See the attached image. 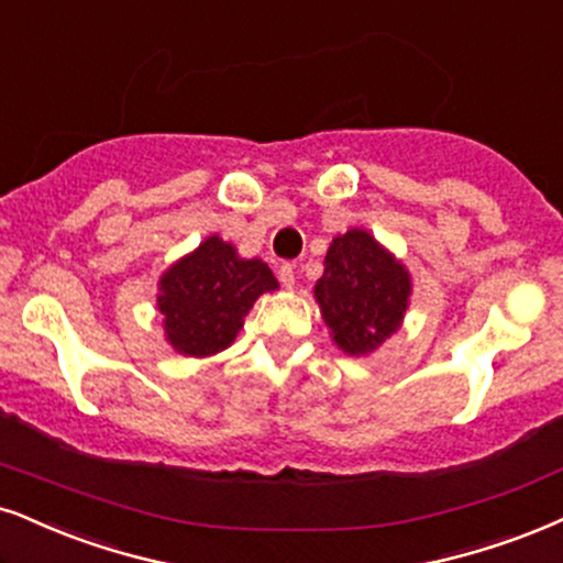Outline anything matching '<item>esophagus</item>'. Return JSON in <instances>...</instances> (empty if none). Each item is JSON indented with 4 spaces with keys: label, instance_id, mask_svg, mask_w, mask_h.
Segmentation results:
<instances>
[{
    "label": "esophagus",
    "instance_id": "1",
    "mask_svg": "<svg viewBox=\"0 0 563 563\" xmlns=\"http://www.w3.org/2000/svg\"><path fill=\"white\" fill-rule=\"evenodd\" d=\"M279 282L284 289H292L295 287V268L289 266V263H284V266H279Z\"/></svg>",
    "mask_w": 563,
    "mask_h": 563
}]
</instances>
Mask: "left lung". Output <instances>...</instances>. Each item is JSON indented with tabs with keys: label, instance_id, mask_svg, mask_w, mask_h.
<instances>
[{
	"label": "left lung",
	"instance_id": "obj_1",
	"mask_svg": "<svg viewBox=\"0 0 563 563\" xmlns=\"http://www.w3.org/2000/svg\"><path fill=\"white\" fill-rule=\"evenodd\" d=\"M313 295L339 350L365 357L401 329L412 276L391 250L355 227L331 242Z\"/></svg>",
	"mask_w": 563,
	"mask_h": 563
}]
</instances>
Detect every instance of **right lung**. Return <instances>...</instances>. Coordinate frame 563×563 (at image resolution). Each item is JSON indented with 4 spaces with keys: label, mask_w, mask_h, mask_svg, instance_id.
Masks as SVG:
<instances>
[{
    "label": "right lung",
    "mask_w": 563,
    "mask_h": 563,
    "mask_svg": "<svg viewBox=\"0 0 563 563\" xmlns=\"http://www.w3.org/2000/svg\"><path fill=\"white\" fill-rule=\"evenodd\" d=\"M279 282L261 258H242L232 242L211 234L172 263L158 279L156 310L177 355L211 357L240 334L255 300Z\"/></svg>",
    "instance_id": "obj_1"
}]
</instances>
